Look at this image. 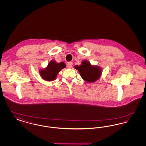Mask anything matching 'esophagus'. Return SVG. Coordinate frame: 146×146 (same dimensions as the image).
I'll list each match as a JSON object with an SVG mask.
<instances>
[{
	"mask_svg": "<svg viewBox=\"0 0 146 146\" xmlns=\"http://www.w3.org/2000/svg\"><path fill=\"white\" fill-rule=\"evenodd\" d=\"M72 65H73V63H72V62H68V63L67 64V68H72Z\"/></svg>",
	"mask_w": 146,
	"mask_h": 146,
	"instance_id": "1",
	"label": "esophagus"
}]
</instances>
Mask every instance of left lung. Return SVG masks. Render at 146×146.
Returning <instances> with one entry per match:
<instances>
[{
    "label": "left lung",
    "mask_w": 146,
    "mask_h": 146,
    "mask_svg": "<svg viewBox=\"0 0 146 146\" xmlns=\"http://www.w3.org/2000/svg\"><path fill=\"white\" fill-rule=\"evenodd\" d=\"M74 68L78 70L84 80L88 83L97 81L102 74V70L99 66L91 65L87 60H84L80 66L76 65Z\"/></svg>",
    "instance_id": "1"
}]
</instances>
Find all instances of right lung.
<instances>
[{
  "instance_id": "obj_1",
  "label": "right lung",
  "mask_w": 146,
  "mask_h": 146,
  "mask_svg": "<svg viewBox=\"0 0 146 146\" xmlns=\"http://www.w3.org/2000/svg\"><path fill=\"white\" fill-rule=\"evenodd\" d=\"M65 67L66 64L64 63H56L55 61L51 60L47 67L39 70L40 75L45 80L53 81L55 80L58 73Z\"/></svg>"
}]
</instances>
